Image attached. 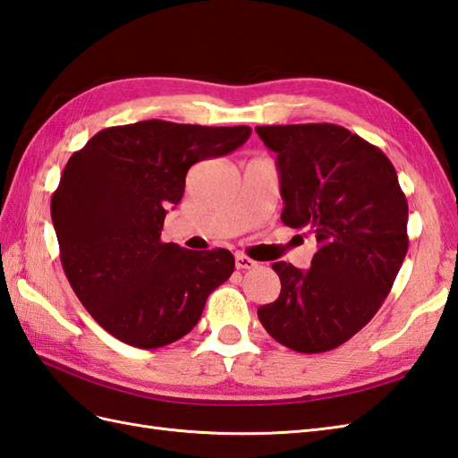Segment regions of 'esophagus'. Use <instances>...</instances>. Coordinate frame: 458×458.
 Returning <instances> with one entry per match:
<instances>
[{
    "instance_id": "1",
    "label": "esophagus",
    "mask_w": 458,
    "mask_h": 458,
    "mask_svg": "<svg viewBox=\"0 0 458 458\" xmlns=\"http://www.w3.org/2000/svg\"><path fill=\"white\" fill-rule=\"evenodd\" d=\"M233 259H236V269H253V267H258V261L250 259L248 255H243V253H236V255H233Z\"/></svg>"
}]
</instances>
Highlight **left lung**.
<instances>
[{
  "label": "left lung",
  "instance_id": "1",
  "mask_svg": "<svg viewBox=\"0 0 458 458\" xmlns=\"http://www.w3.org/2000/svg\"><path fill=\"white\" fill-rule=\"evenodd\" d=\"M277 154L283 212L310 228V269L273 263L279 299L259 306L267 334L299 353L335 349L385 302L408 251V200L390 159L337 124L255 126Z\"/></svg>",
  "mask_w": 458,
  "mask_h": 458
}]
</instances>
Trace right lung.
<instances>
[{
	"instance_id": "obj_1",
	"label": "right lung",
	"mask_w": 458,
	"mask_h": 458,
	"mask_svg": "<svg viewBox=\"0 0 458 458\" xmlns=\"http://www.w3.org/2000/svg\"><path fill=\"white\" fill-rule=\"evenodd\" d=\"M250 134L152 119L105 129L68 159L50 203L62 267L85 310L123 344L156 349L187 335L233 273L228 250L191 251L159 236L189 167Z\"/></svg>"
}]
</instances>
